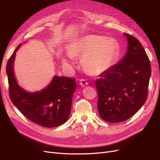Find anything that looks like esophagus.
Segmentation results:
<instances>
[{
	"label": "esophagus",
	"mask_w": 160,
	"mask_h": 160,
	"mask_svg": "<svg viewBox=\"0 0 160 160\" xmlns=\"http://www.w3.org/2000/svg\"><path fill=\"white\" fill-rule=\"evenodd\" d=\"M79 85L82 87H85L88 85V83L85 79H80L79 80Z\"/></svg>",
	"instance_id": "1"
}]
</instances>
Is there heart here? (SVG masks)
<instances>
[{
	"instance_id": "1",
	"label": "heart",
	"mask_w": 160,
	"mask_h": 160,
	"mask_svg": "<svg viewBox=\"0 0 160 160\" xmlns=\"http://www.w3.org/2000/svg\"><path fill=\"white\" fill-rule=\"evenodd\" d=\"M119 44L114 38L102 35H86L76 38L69 45V53L63 57L65 66L72 68L75 57L82 56V64L86 71L93 75L108 71L117 61Z\"/></svg>"
}]
</instances>
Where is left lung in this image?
Segmentation results:
<instances>
[{"instance_id":"obj_1","label":"left lung","mask_w":160,"mask_h":160,"mask_svg":"<svg viewBox=\"0 0 160 160\" xmlns=\"http://www.w3.org/2000/svg\"><path fill=\"white\" fill-rule=\"evenodd\" d=\"M123 35L128 41L125 55L95 81L99 114L109 123L124 122L142 107L151 77L149 58L141 42L128 34Z\"/></svg>"}]
</instances>
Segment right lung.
Returning a JSON list of instances; mask_svg holds the SVG:
<instances>
[{"label": "right lung", "mask_w": 160, "mask_h": 160, "mask_svg": "<svg viewBox=\"0 0 160 160\" xmlns=\"http://www.w3.org/2000/svg\"><path fill=\"white\" fill-rule=\"evenodd\" d=\"M19 45L7 62L9 94L14 105L31 122L42 127L55 128L69 119L72 98L77 88L75 79L55 75L46 88L28 92L18 85L14 62Z\"/></svg>", "instance_id": "add662e5"}]
</instances>
